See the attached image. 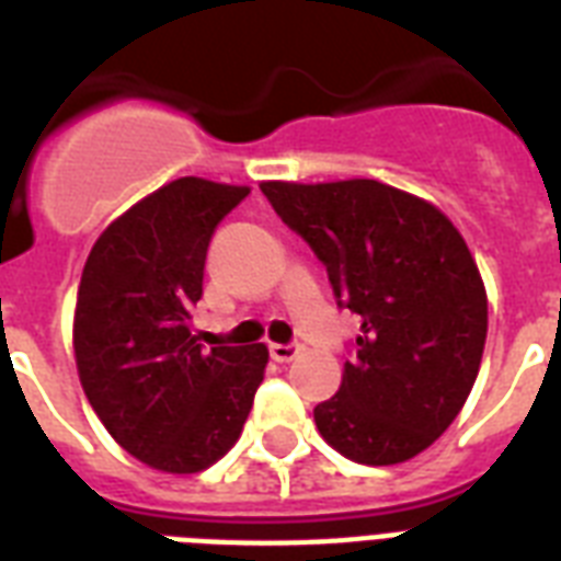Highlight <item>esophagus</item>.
Returning <instances> with one entry per match:
<instances>
[{"label": "esophagus", "instance_id": "esophagus-1", "mask_svg": "<svg viewBox=\"0 0 561 561\" xmlns=\"http://www.w3.org/2000/svg\"><path fill=\"white\" fill-rule=\"evenodd\" d=\"M299 355V343H271V358L279 364H288Z\"/></svg>", "mask_w": 561, "mask_h": 561}]
</instances>
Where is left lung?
I'll use <instances>...</instances> for the list:
<instances>
[{"label":"left lung","instance_id":"8db88e82","mask_svg":"<svg viewBox=\"0 0 561 561\" xmlns=\"http://www.w3.org/2000/svg\"><path fill=\"white\" fill-rule=\"evenodd\" d=\"M262 192L325 264L337 306L360 314L317 431L364 466L416 457L457 419L483 358L486 288L469 247L434 203L378 180H271Z\"/></svg>","mask_w":561,"mask_h":561}]
</instances>
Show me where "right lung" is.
<instances>
[{
    "mask_svg": "<svg viewBox=\"0 0 561 561\" xmlns=\"http://www.w3.org/2000/svg\"><path fill=\"white\" fill-rule=\"evenodd\" d=\"M250 188L201 178L118 215L83 264L75 364L110 436L136 460L194 474L236 445L267 367V346H203L192 311L203 297L211 232Z\"/></svg>",
    "mask_w": 561,
    "mask_h": 561,
    "instance_id": "add662e5",
    "label": "right lung"
}]
</instances>
